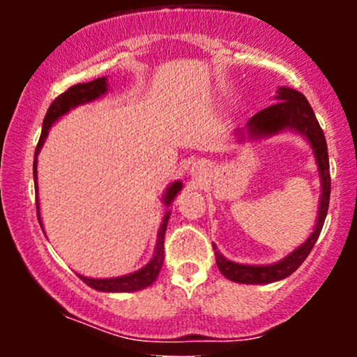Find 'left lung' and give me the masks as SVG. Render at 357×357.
Here are the masks:
<instances>
[{"instance_id": "left-lung-1", "label": "left lung", "mask_w": 357, "mask_h": 357, "mask_svg": "<svg viewBox=\"0 0 357 357\" xmlns=\"http://www.w3.org/2000/svg\"><path fill=\"white\" fill-rule=\"evenodd\" d=\"M275 104L261 109L255 116L248 121V132L252 136H272V134L280 132V130L290 129L304 134L309 139L312 146L315 161H317L319 173L322 179V195H321V206H319V218L312 235L307 238L305 243H302L297 250H294L289 257L280 260L278 264L265 265V267H252V265H241L235 261L227 260L216 250L215 245V257L216 265L220 272L223 273L228 280L238 282V284H270V282L282 280L289 277L301 267L302 261L309 257L310 250L317 241L321 230L324 227L327 210H329V198H331V176H329V155H327V144L324 132L319 126L317 119L309 100L305 99L304 93L289 87H280L277 90Z\"/></svg>"}]
</instances>
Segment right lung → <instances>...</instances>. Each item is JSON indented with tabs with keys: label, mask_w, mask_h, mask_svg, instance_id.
<instances>
[{
	"label": "right lung",
	"mask_w": 357,
	"mask_h": 357,
	"mask_svg": "<svg viewBox=\"0 0 357 357\" xmlns=\"http://www.w3.org/2000/svg\"><path fill=\"white\" fill-rule=\"evenodd\" d=\"M105 92H107V80H105V77H102V79L87 82V84L72 85L70 89L65 90L63 93H60V96L52 102V105L47 110V116H45V119H43L42 136H40V141H38V144H36V149H35L33 178H35L36 195H38V186H36V154H38L40 149H42L50 126L60 116L67 114L70 109L77 107V105H80V104H85V102L99 99V97L104 96ZM181 188H183V184L179 181L173 183L169 188H167V191L165 195V203L167 204V206H169L171 202H173L174 196L181 191ZM36 215H38L40 227H42L38 199H36ZM169 216H171V211H166L165 220H162V225H161V228H159V233H158V245H155L154 257H153V260L146 265V267H142L141 270H137V272H134V273H129V275L117 277V278H89L84 275H79V277L89 287L99 290V292H134V290H141V289H144V287H149L155 280L159 270H161V267H162V261H165V233H166L167 220H169Z\"/></svg>",
	"instance_id": "1"
}]
</instances>
